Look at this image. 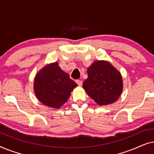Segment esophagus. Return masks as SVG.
Segmentation results:
<instances>
[{
	"label": "esophagus",
	"instance_id": "obj_1",
	"mask_svg": "<svg viewBox=\"0 0 154 154\" xmlns=\"http://www.w3.org/2000/svg\"><path fill=\"white\" fill-rule=\"evenodd\" d=\"M75 83H76L79 86L82 85V81H81V80H79V79L76 80V81H75Z\"/></svg>",
	"mask_w": 154,
	"mask_h": 154
}]
</instances>
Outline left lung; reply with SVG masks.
<instances>
[{
  "label": "left lung",
  "instance_id": "8db88e82",
  "mask_svg": "<svg viewBox=\"0 0 154 154\" xmlns=\"http://www.w3.org/2000/svg\"><path fill=\"white\" fill-rule=\"evenodd\" d=\"M88 79L83 87L100 106L117 101L123 91L121 73L107 61H95L88 69Z\"/></svg>",
  "mask_w": 154,
  "mask_h": 154
}]
</instances>
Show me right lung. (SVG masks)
<instances>
[{
	"mask_svg": "<svg viewBox=\"0 0 154 154\" xmlns=\"http://www.w3.org/2000/svg\"><path fill=\"white\" fill-rule=\"evenodd\" d=\"M78 86L63 71L57 62L46 65L36 73L33 89L37 98L45 106L60 109Z\"/></svg>",
	"mask_w": 154,
	"mask_h": 154,
	"instance_id": "right-lung-1",
	"label": "right lung"
}]
</instances>
